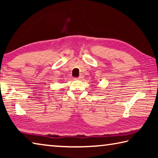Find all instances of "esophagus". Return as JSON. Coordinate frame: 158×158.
Returning <instances> with one entry per match:
<instances>
[{"mask_svg":"<svg viewBox=\"0 0 158 158\" xmlns=\"http://www.w3.org/2000/svg\"><path fill=\"white\" fill-rule=\"evenodd\" d=\"M82 78V76H79V77H77V78H76L77 79H81Z\"/></svg>","mask_w":158,"mask_h":158,"instance_id":"34e87169","label":"esophagus"}]
</instances>
